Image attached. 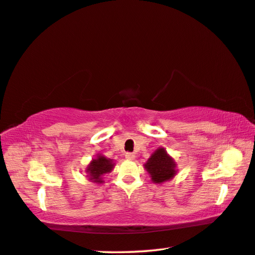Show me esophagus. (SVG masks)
<instances>
[{
	"label": "esophagus",
	"instance_id": "1",
	"mask_svg": "<svg viewBox=\"0 0 255 255\" xmlns=\"http://www.w3.org/2000/svg\"><path fill=\"white\" fill-rule=\"evenodd\" d=\"M125 156H126L127 160H134L135 159L134 153H126V154H125Z\"/></svg>",
	"mask_w": 255,
	"mask_h": 255
}]
</instances>
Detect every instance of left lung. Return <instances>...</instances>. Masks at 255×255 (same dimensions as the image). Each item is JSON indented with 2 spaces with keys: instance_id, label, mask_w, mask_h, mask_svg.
<instances>
[{
  "instance_id": "left-lung-1",
  "label": "left lung",
  "mask_w": 255,
  "mask_h": 255,
  "mask_svg": "<svg viewBox=\"0 0 255 255\" xmlns=\"http://www.w3.org/2000/svg\"><path fill=\"white\" fill-rule=\"evenodd\" d=\"M144 168L154 184H163L171 180L178 171L175 160L168 154L164 147L156 148L144 163Z\"/></svg>"
}]
</instances>
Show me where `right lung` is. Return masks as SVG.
I'll return each mask as SVG.
<instances>
[{"mask_svg": "<svg viewBox=\"0 0 255 255\" xmlns=\"http://www.w3.org/2000/svg\"><path fill=\"white\" fill-rule=\"evenodd\" d=\"M116 163L113 162V160L108 159L102 154H98L94 159L88 163L87 168L85 169V172L87 173L86 177L88 180L92 183L96 184H102L103 183V176L106 173L111 172L115 168Z\"/></svg>", "mask_w": 255, "mask_h": 255, "instance_id": "obj_1", "label": "right lung"}]
</instances>
